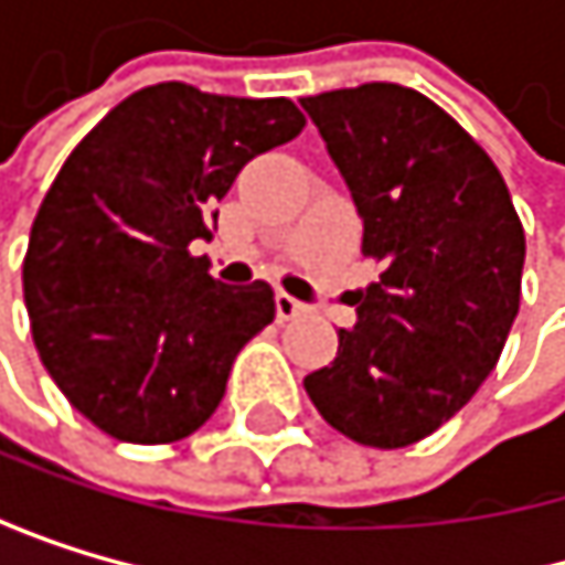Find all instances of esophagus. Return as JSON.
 <instances>
[{
	"instance_id": "esophagus-1",
	"label": "esophagus",
	"mask_w": 565,
	"mask_h": 565,
	"mask_svg": "<svg viewBox=\"0 0 565 565\" xmlns=\"http://www.w3.org/2000/svg\"><path fill=\"white\" fill-rule=\"evenodd\" d=\"M274 308H277V321H295V318L305 315V305H301L298 298H291L288 291H277Z\"/></svg>"
}]
</instances>
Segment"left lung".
I'll list each match as a JSON object with an SVG mask.
<instances>
[{
    "mask_svg": "<svg viewBox=\"0 0 565 565\" xmlns=\"http://www.w3.org/2000/svg\"><path fill=\"white\" fill-rule=\"evenodd\" d=\"M301 107L352 192L362 254L380 264L335 359L305 390L349 440L409 447L458 414L502 355L525 233L488 151L420 90L362 84Z\"/></svg>",
    "mask_w": 565,
    "mask_h": 565,
    "instance_id": "obj_1",
    "label": "left lung"
}]
</instances>
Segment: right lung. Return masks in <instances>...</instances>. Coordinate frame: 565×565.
Masks as SVG:
<instances>
[{"label":"right lung","instance_id":"right-lung-1","mask_svg":"<svg viewBox=\"0 0 565 565\" xmlns=\"http://www.w3.org/2000/svg\"><path fill=\"white\" fill-rule=\"evenodd\" d=\"M288 97L141 87L71 151L30 230L23 295L46 373L97 430L172 444L200 430L233 359L274 321L267 280L220 285L192 244L241 169L298 138Z\"/></svg>","mask_w":565,"mask_h":565}]
</instances>
